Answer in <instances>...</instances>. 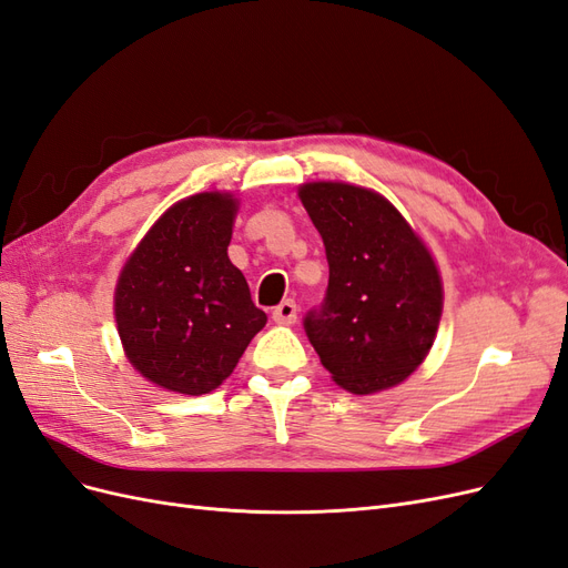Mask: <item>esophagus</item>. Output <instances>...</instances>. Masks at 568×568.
Here are the masks:
<instances>
[{"label":"esophagus","mask_w":568,"mask_h":568,"mask_svg":"<svg viewBox=\"0 0 568 568\" xmlns=\"http://www.w3.org/2000/svg\"><path fill=\"white\" fill-rule=\"evenodd\" d=\"M296 315H298L296 303L288 301V298L282 301V303L272 311V320L280 322V324H294V322H296Z\"/></svg>","instance_id":"34e87169"}]
</instances>
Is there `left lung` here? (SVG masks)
<instances>
[{"label":"left lung","mask_w":568,"mask_h":568,"mask_svg":"<svg viewBox=\"0 0 568 568\" xmlns=\"http://www.w3.org/2000/svg\"><path fill=\"white\" fill-rule=\"evenodd\" d=\"M322 234L329 284L303 329L334 382L365 395L415 372L432 348L443 311L434 257L393 205L363 186L303 184Z\"/></svg>","instance_id":"1"}]
</instances>
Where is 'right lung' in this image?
<instances>
[{"mask_svg": "<svg viewBox=\"0 0 568 568\" xmlns=\"http://www.w3.org/2000/svg\"><path fill=\"white\" fill-rule=\"evenodd\" d=\"M234 213L217 192L175 203L120 272V341L132 367L168 390L217 388L267 322L227 255Z\"/></svg>", "mask_w": 568, "mask_h": 568, "instance_id": "1", "label": "right lung"}]
</instances>
